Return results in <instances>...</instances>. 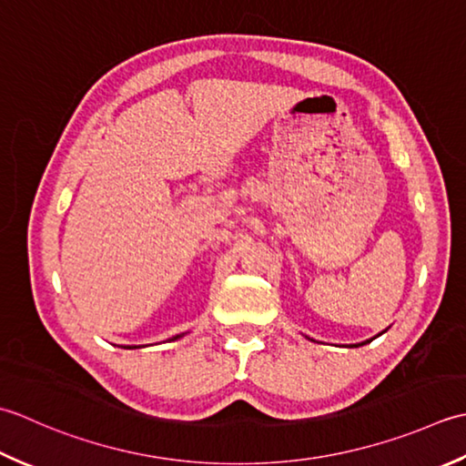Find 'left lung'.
Returning a JSON list of instances; mask_svg holds the SVG:
<instances>
[{
    "label": "left lung",
    "instance_id": "1",
    "mask_svg": "<svg viewBox=\"0 0 466 466\" xmlns=\"http://www.w3.org/2000/svg\"><path fill=\"white\" fill-rule=\"evenodd\" d=\"M386 329H388V328H386ZM386 329H384V331H386ZM384 331H382V334H384ZM382 334H378V336H382ZM378 336H374V338H378ZM374 338H372V339H374ZM308 339H309V338H308ZM372 339H366V341H362V344H352V346H350V348H358V346H364V344H368V341H372Z\"/></svg>",
    "mask_w": 466,
    "mask_h": 466
}]
</instances>
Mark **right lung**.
Wrapping results in <instances>:
<instances>
[{"mask_svg": "<svg viewBox=\"0 0 466 466\" xmlns=\"http://www.w3.org/2000/svg\"><path fill=\"white\" fill-rule=\"evenodd\" d=\"M185 334H177V336H173V338H170V341H175V339H178V338H183ZM127 350H132V348H140V346H125Z\"/></svg>", "mask_w": 466, "mask_h": 466, "instance_id": "add662e5", "label": "right lung"}]
</instances>
